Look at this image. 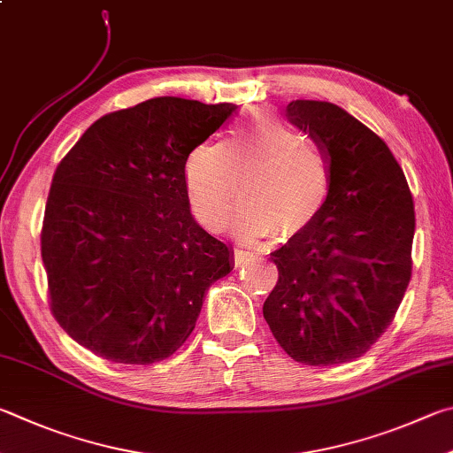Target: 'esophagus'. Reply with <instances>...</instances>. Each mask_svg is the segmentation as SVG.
<instances>
[{"mask_svg": "<svg viewBox=\"0 0 453 453\" xmlns=\"http://www.w3.org/2000/svg\"><path fill=\"white\" fill-rule=\"evenodd\" d=\"M251 257H253V255H251L250 251H245V250H234V263H235V267H242V265H245V263H250Z\"/></svg>", "mask_w": 453, "mask_h": 453, "instance_id": "1", "label": "esophagus"}]
</instances>
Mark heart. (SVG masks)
<instances>
[{
  "instance_id": "1",
  "label": "heart",
  "mask_w": 453,
  "mask_h": 453,
  "mask_svg": "<svg viewBox=\"0 0 453 453\" xmlns=\"http://www.w3.org/2000/svg\"><path fill=\"white\" fill-rule=\"evenodd\" d=\"M234 229L243 237L301 234L323 211L331 166L319 146L275 112L253 109L221 142L196 146L186 160L190 205L205 227L218 229L242 192Z\"/></svg>"
}]
</instances>
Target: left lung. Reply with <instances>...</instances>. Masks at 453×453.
Wrapping results in <instances>:
<instances>
[{
	"label": "left lung",
	"mask_w": 453,
	"mask_h": 453,
	"mask_svg": "<svg viewBox=\"0 0 453 453\" xmlns=\"http://www.w3.org/2000/svg\"><path fill=\"white\" fill-rule=\"evenodd\" d=\"M287 117L326 156L331 192L319 218L271 253L279 279L263 317L297 363H350L386 333L404 299L414 200L390 148L341 106L291 101Z\"/></svg>",
	"instance_id": "obj_1"
}]
</instances>
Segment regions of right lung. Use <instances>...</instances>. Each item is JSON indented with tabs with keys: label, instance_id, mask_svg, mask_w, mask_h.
Wrapping results in <instances>:
<instances>
[{
	"label": "right lung",
	"instance_id": "obj_1",
	"mask_svg": "<svg viewBox=\"0 0 453 453\" xmlns=\"http://www.w3.org/2000/svg\"><path fill=\"white\" fill-rule=\"evenodd\" d=\"M235 104L158 96L93 122L59 162L41 257L49 307L111 363L152 365L182 347L232 251L196 224L184 168Z\"/></svg>",
	"mask_w": 453,
	"mask_h": 453
}]
</instances>
